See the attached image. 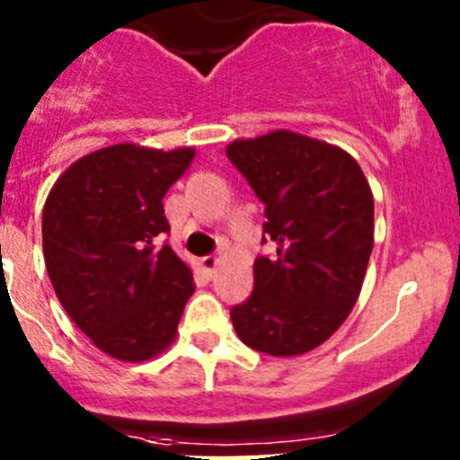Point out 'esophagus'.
Instances as JSON below:
<instances>
[{"label":"esophagus","instance_id":"1","mask_svg":"<svg viewBox=\"0 0 460 460\" xmlns=\"http://www.w3.org/2000/svg\"><path fill=\"white\" fill-rule=\"evenodd\" d=\"M200 264H202L204 271L213 273V269H216V264H217V256H213V253H208V256H204V258L200 260Z\"/></svg>","mask_w":460,"mask_h":460}]
</instances>
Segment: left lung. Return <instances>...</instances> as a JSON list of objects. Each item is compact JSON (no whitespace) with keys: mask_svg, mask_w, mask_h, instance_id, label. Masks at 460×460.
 I'll list each match as a JSON object with an SVG mask.
<instances>
[{"mask_svg":"<svg viewBox=\"0 0 460 460\" xmlns=\"http://www.w3.org/2000/svg\"><path fill=\"white\" fill-rule=\"evenodd\" d=\"M226 157L264 204L253 291L231 309L238 338L271 356L327 341L349 316L374 247V196L342 148L291 131L229 144Z\"/></svg>","mask_w":460,"mask_h":460,"instance_id":"1","label":"left lung"}]
</instances>
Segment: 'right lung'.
I'll return each instance as SVG.
<instances>
[{"mask_svg":"<svg viewBox=\"0 0 460 460\" xmlns=\"http://www.w3.org/2000/svg\"><path fill=\"white\" fill-rule=\"evenodd\" d=\"M193 148L115 144L64 171L41 216L49 278L93 345L119 360L160 354L193 294L191 269L162 243L171 226L162 198Z\"/></svg>","mask_w":460,"mask_h":460,"instance_id":"right-lung-1","label":"right lung"}]
</instances>
